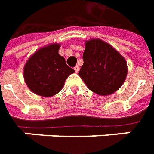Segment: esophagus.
<instances>
[{
	"instance_id": "34e87169",
	"label": "esophagus",
	"mask_w": 154,
	"mask_h": 154,
	"mask_svg": "<svg viewBox=\"0 0 154 154\" xmlns=\"http://www.w3.org/2000/svg\"><path fill=\"white\" fill-rule=\"evenodd\" d=\"M74 69V71H75L76 73H78V72L80 71V67H79V66H75Z\"/></svg>"
}]
</instances>
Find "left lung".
<instances>
[{
    "label": "left lung",
    "instance_id": "1",
    "mask_svg": "<svg viewBox=\"0 0 154 154\" xmlns=\"http://www.w3.org/2000/svg\"><path fill=\"white\" fill-rule=\"evenodd\" d=\"M79 75L92 92L107 96L116 92L128 74L125 58L101 39L86 41Z\"/></svg>",
    "mask_w": 154,
    "mask_h": 154
}]
</instances>
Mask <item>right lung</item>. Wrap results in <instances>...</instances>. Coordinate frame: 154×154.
Returning a JSON list of instances; mask_svg holds the SVG:
<instances>
[{
    "mask_svg": "<svg viewBox=\"0 0 154 154\" xmlns=\"http://www.w3.org/2000/svg\"><path fill=\"white\" fill-rule=\"evenodd\" d=\"M59 44H51L37 51L24 68V79L29 89L39 96L49 98L63 87L65 80L74 70L58 54Z\"/></svg>",
    "mask_w": 154,
    "mask_h": 154,
    "instance_id": "add662e5",
    "label": "right lung"
}]
</instances>
